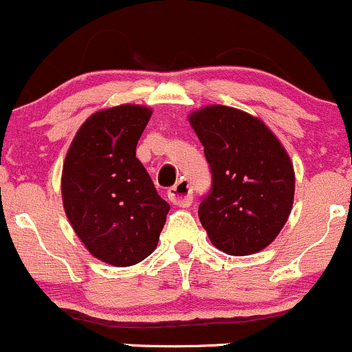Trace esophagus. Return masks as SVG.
I'll return each mask as SVG.
<instances>
[{
	"label": "esophagus",
	"mask_w": 352,
	"mask_h": 352,
	"mask_svg": "<svg viewBox=\"0 0 352 352\" xmlns=\"http://www.w3.org/2000/svg\"><path fill=\"white\" fill-rule=\"evenodd\" d=\"M168 198H169V201L176 206H181V208L190 206L192 201L190 181H186V179L177 181L175 186L168 191Z\"/></svg>",
	"instance_id": "obj_1"
}]
</instances>
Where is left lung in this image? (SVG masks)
Wrapping results in <instances>:
<instances>
[{
  "instance_id": "obj_1",
  "label": "left lung",
  "mask_w": 352,
  "mask_h": 352,
  "mask_svg": "<svg viewBox=\"0 0 352 352\" xmlns=\"http://www.w3.org/2000/svg\"><path fill=\"white\" fill-rule=\"evenodd\" d=\"M210 162V195L198 217L211 243L228 255L268 247L294 205L296 173L285 147L262 119L226 105L188 116Z\"/></svg>"
}]
</instances>
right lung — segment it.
<instances>
[{
	"label": "right lung",
	"instance_id": "add662e5",
	"mask_svg": "<svg viewBox=\"0 0 352 352\" xmlns=\"http://www.w3.org/2000/svg\"><path fill=\"white\" fill-rule=\"evenodd\" d=\"M153 111L122 104L78 127L62 169V201L90 255L131 267L156 250L169 205L157 195L135 146Z\"/></svg>",
	"mask_w": 352,
	"mask_h": 352
}]
</instances>
